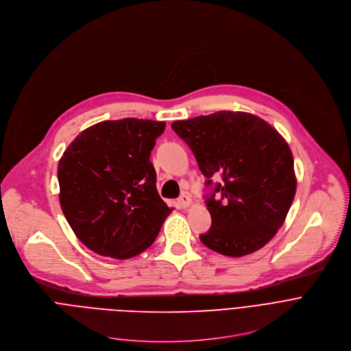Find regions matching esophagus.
<instances>
[{
    "label": "esophagus",
    "mask_w": 351,
    "mask_h": 351,
    "mask_svg": "<svg viewBox=\"0 0 351 351\" xmlns=\"http://www.w3.org/2000/svg\"><path fill=\"white\" fill-rule=\"evenodd\" d=\"M178 204H180V207H182V208L189 207V206L192 204V197H191V195H189L188 192H184V193L178 197Z\"/></svg>",
    "instance_id": "1"
}]
</instances>
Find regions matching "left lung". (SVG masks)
<instances>
[{"label":"left lung","mask_w":351,"mask_h":351,"mask_svg":"<svg viewBox=\"0 0 351 351\" xmlns=\"http://www.w3.org/2000/svg\"><path fill=\"white\" fill-rule=\"evenodd\" d=\"M171 128L193 152L207 186L213 177L223 178L206 199L212 227L200 235L202 243L230 257L267 245L282 227L296 193L285 138L258 116L231 110L178 120Z\"/></svg>","instance_id":"8db88e82"}]
</instances>
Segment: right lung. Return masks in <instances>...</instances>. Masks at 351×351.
<instances>
[{
  "instance_id": "1",
  "label": "right lung",
  "mask_w": 351,
  "mask_h": 351,
  "mask_svg": "<svg viewBox=\"0 0 351 351\" xmlns=\"http://www.w3.org/2000/svg\"><path fill=\"white\" fill-rule=\"evenodd\" d=\"M165 121L121 119L82 131L58 165L59 203L76 237L119 260L147 250L171 213L149 160Z\"/></svg>"
}]
</instances>
